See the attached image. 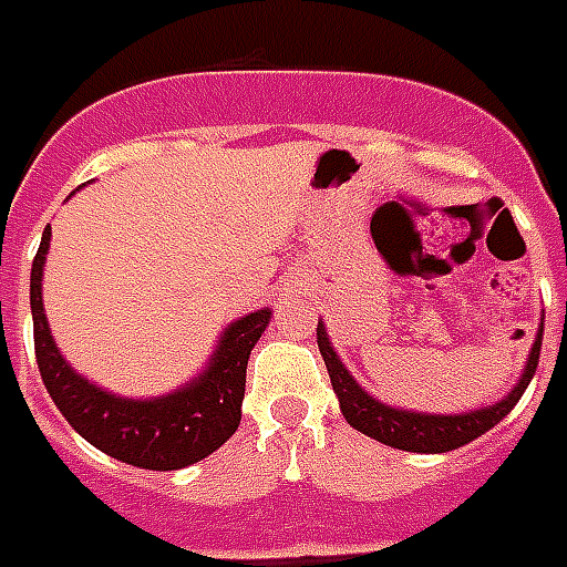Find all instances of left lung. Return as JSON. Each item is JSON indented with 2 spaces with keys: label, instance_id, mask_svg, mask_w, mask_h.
Returning <instances> with one entry per match:
<instances>
[{
  "label": "left lung",
  "instance_id": "obj_1",
  "mask_svg": "<svg viewBox=\"0 0 567 567\" xmlns=\"http://www.w3.org/2000/svg\"><path fill=\"white\" fill-rule=\"evenodd\" d=\"M542 338L544 326L538 329L535 343H532L526 370H523L517 385L508 391V398H502L499 403L484 406V410L461 412V415H430V412L394 410V406H385L382 400L370 398L368 391L352 380V373L343 368V361L338 359V352H334V347L329 343V334H326V326L322 322L317 326L319 352H322V361L329 368L331 389L338 394L343 419L359 430V433L370 436V440L400 451H419V454H442V451L461 449L466 442L478 440L481 433L496 427L517 406V400L523 398V391H526V385L535 377L538 355H542Z\"/></svg>",
  "mask_w": 567,
  "mask_h": 567
}]
</instances>
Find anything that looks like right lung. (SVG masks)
<instances>
[{
  "label": "right lung",
  "instance_id": "obj_1",
  "mask_svg": "<svg viewBox=\"0 0 567 567\" xmlns=\"http://www.w3.org/2000/svg\"><path fill=\"white\" fill-rule=\"evenodd\" d=\"M47 248L50 227L44 229L41 248L32 259L29 305L35 326L38 370L68 424L95 449L140 470H185L218 451L238 430L250 349L262 338L271 310H254L229 322L208 368L182 389L152 400L116 398L80 377L53 343L41 301Z\"/></svg>",
  "mask_w": 567,
  "mask_h": 567
}]
</instances>
